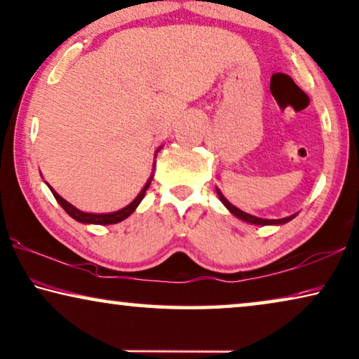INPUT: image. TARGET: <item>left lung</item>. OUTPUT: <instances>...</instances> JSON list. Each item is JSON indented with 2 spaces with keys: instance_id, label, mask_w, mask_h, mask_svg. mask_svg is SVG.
Returning a JSON list of instances; mask_svg holds the SVG:
<instances>
[{
  "instance_id": "1",
  "label": "left lung",
  "mask_w": 359,
  "mask_h": 359,
  "mask_svg": "<svg viewBox=\"0 0 359 359\" xmlns=\"http://www.w3.org/2000/svg\"><path fill=\"white\" fill-rule=\"evenodd\" d=\"M217 195L220 198V201L225 204L226 209L230 210V212L233 215H236L238 219H241L244 222H248V224H254V225H281V224H286V222H289L291 219H294L295 215H291V217H284V219H275V220H269V219H260V217H255V215H251L248 212H243L241 209H238L233 206V204L230 201H226V198L222 195V193L217 190Z\"/></svg>"
}]
</instances>
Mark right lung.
Listing matches in <instances>:
<instances>
[{
  "label": "right lung",
  "mask_w": 359,
  "mask_h": 359,
  "mask_svg": "<svg viewBox=\"0 0 359 359\" xmlns=\"http://www.w3.org/2000/svg\"><path fill=\"white\" fill-rule=\"evenodd\" d=\"M151 179H153V175H151V177H150V180L147 182L144 189H142V191L139 193V196L135 198V200H134L133 203L128 204L126 208L119 209V210H116V212H110V214H89V212H83V210L76 209L75 206H72L70 203L65 201L64 198H62V196L59 195V193H55V191L53 190V187H49V189H50V191H53V195H54V198H55V200H57V203H59L60 206L64 208V210H65V212H67L68 215H70V217H73V219L78 220V222H81V224L110 225V224H118V222L124 220V219L129 217V215L134 212L135 208H137L139 204H140V201L144 200V196H145V191L149 190V187H150V182H151Z\"/></svg>",
  "instance_id": "1"
}]
</instances>
